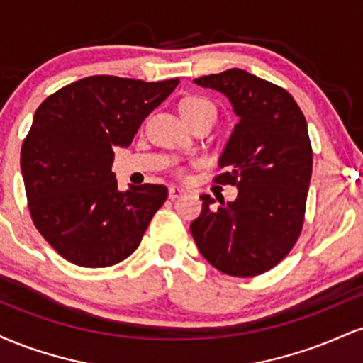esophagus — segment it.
Here are the masks:
<instances>
[{"mask_svg":"<svg viewBox=\"0 0 363 363\" xmlns=\"http://www.w3.org/2000/svg\"><path fill=\"white\" fill-rule=\"evenodd\" d=\"M182 194H184V189H181V187H177V186H170L169 187V198L170 199H176Z\"/></svg>","mask_w":363,"mask_h":363,"instance_id":"obj_1","label":"esophagus"}]
</instances>
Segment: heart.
<instances>
[{
	"mask_svg": "<svg viewBox=\"0 0 363 363\" xmlns=\"http://www.w3.org/2000/svg\"><path fill=\"white\" fill-rule=\"evenodd\" d=\"M179 111H181L182 118L186 121L198 118L201 114H211L215 116V106L210 101L203 97H187L181 102L179 106Z\"/></svg>",
	"mask_w": 363,
	"mask_h": 363,
	"instance_id": "1",
	"label": "heart"
}]
</instances>
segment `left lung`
Segmentation results:
<instances>
[{
  "label": "left lung",
  "mask_w": 363,
  "mask_h": 363,
  "mask_svg": "<svg viewBox=\"0 0 363 363\" xmlns=\"http://www.w3.org/2000/svg\"><path fill=\"white\" fill-rule=\"evenodd\" d=\"M196 85L223 94L239 123L225 145L215 177L237 186L235 201L211 205L191 234L203 257L230 277H256L277 266L301 235L312 176V148L301 107L281 86L232 68Z\"/></svg>",
  "instance_id": "left-lung-1"
}]
</instances>
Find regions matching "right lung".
I'll list each match as a JSON object with an SVG mask.
<instances>
[{
	"instance_id": "obj_1",
	"label": "right lung",
	"mask_w": 363,
	"mask_h": 363,
	"mask_svg": "<svg viewBox=\"0 0 363 363\" xmlns=\"http://www.w3.org/2000/svg\"><path fill=\"white\" fill-rule=\"evenodd\" d=\"M177 85L179 78L148 83L99 74L62 86L35 111L20 169L34 225L65 259L106 268L136 251L167 187L121 193L114 148L129 147Z\"/></svg>"
}]
</instances>
